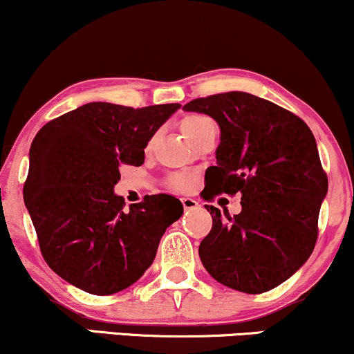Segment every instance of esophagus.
Masks as SVG:
<instances>
[{
    "instance_id": "1",
    "label": "esophagus",
    "mask_w": 354,
    "mask_h": 354,
    "mask_svg": "<svg viewBox=\"0 0 354 354\" xmlns=\"http://www.w3.org/2000/svg\"><path fill=\"white\" fill-rule=\"evenodd\" d=\"M181 203H183V208H185V209L198 208V201L193 200V198H183Z\"/></svg>"
}]
</instances>
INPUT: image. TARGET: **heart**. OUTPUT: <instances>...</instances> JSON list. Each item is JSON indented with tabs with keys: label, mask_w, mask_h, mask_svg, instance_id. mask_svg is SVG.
Returning <instances> with one entry per match:
<instances>
[{
	"label": "heart",
	"mask_w": 354,
	"mask_h": 354,
	"mask_svg": "<svg viewBox=\"0 0 354 354\" xmlns=\"http://www.w3.org/2000/svg\"><path fill=\"white\" fill-rule=\"evenodd\" d=\"M209 123H211V121L208 120V118L198 116V115H191V116L183 118L181 123H180V128H181L183 135H185L189 140L191 136L196 135V133L200 131L203 126H206V124H209ZM171 186H173L174 189L186 191V189H189L191 186H193V181H191V178L181 176V174H180V176H174L173 178Z\"/></svg>",
	"instance_id": "heart-1"
}]
</instances>
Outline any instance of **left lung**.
I'll return each mask as SVG.
<instances>
[{
  "label": "left lung",
  "mask_w": 354,
  "mask_h": 354,
  "mask_svg": "<svg viewBox=\"0 0 354 354\" xmlns=\"http://www.w3.org/2000/svg\"><path fill=\"white\" fill-rule=\"evenodd\" d=\"M216 121V166L206 169L203 198L241 193V213L206 206L213 228L201 241L206 271L231 290L265 293L291 278L318 238L328 178L306 123L288 109L243 91L183 106Z\"/></svg>",
  "instance_id": "left-lung-1"
}]
</instances>
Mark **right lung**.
Wrapping results in <instances>:
<instances>
[{
    "label": "right lung",
    "mask_w": 354,
    "mask_h": 354,
    "mask_svg": "<svg viewBox=\"0 0 354 354\" xmlns=\"http://www.w3.org/2000/svg\"><path fill=\"white\" fill-rule=\"evenodd\" d=\"M180 108L95 101L35 136L24 205L44 261L64 281L91 295H113L151 266L166 228L181 218V201L153 194L124 211L115 185L121 166L145 163L148 141Z\"/></svg>",
    "instance_id": "obj_1"
}]
</instances>
